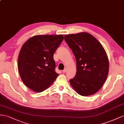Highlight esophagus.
<instances>
[{
    "instance_id": "34e87169",
    "label": "esophagus",
    "mask_w": 124,
    "mask_h": 124,
    "mask_svg": "<svg viewBox=\"0 0 124 124\" xmlns=\"http://www.w3.org/2000/svg\"><path fill=\"white\" fill-rule=\"evenodd\" d=\"M66 68H65L64 70H63V71H62V72H63V73H65V72H66Z\"/></svg>"
}]
</instances>
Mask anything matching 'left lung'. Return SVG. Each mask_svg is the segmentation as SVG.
<instances>
[{
	"label": "left lung",
	"mask_w": 124,
	"mask_h": 124,
	"mask_svg": "<svg viewBox=\"0 0 124 124\" xmlns=\"http://www.w3.org/2000/svg\"><path fill=\"white\" fill-rule=\"evenodd\" d=\"M64 40L76 61V75L70 80V85L82 96L95 93L103 86L108 73V60L103 46L87 33L65 35Z\"/></svg>",
	"instance_id": "8db88e82"
}]
</instances>
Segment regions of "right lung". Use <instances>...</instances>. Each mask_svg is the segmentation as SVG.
<instances>
[{
	"label": "right lung",
	"instance_id": "right-lung-1",
	"mask_svg": "<svg viewBox=\"0 0 124 124\" xmlns=\"http://www.w3.org/2000/svg\"><path fill=\"white\" fill-rule=\"evenodd\" d=\"M63 39L62 35H36L22 46L18 57V70L23 82L31 90L41 93L58 76L54 54Z\"/></svg>",
	"mask_w": 124,
	"mask_h": 124
}]
</instances>
